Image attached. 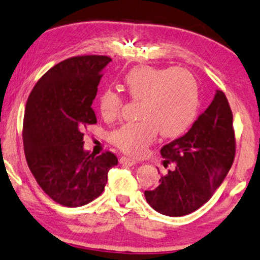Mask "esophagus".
Returning <instances> with one entry per match:
<instances>
[{
    "instance_id": "esophagus-1",
    "label": "esophagus",
    "mask_w": 260,
    "mask_h": 260,
    "mask_svg": "<svg viewBox=\"0 0 260 260\" xmlns=\"http://www.w3.org/2000/svg\"><path fill=\"white\" fill-rule=\"evenodd\" d=\"M119 161H120L121 166H135L136 164V160L135 159H131V158H127V157H121L120 159H119Z\"/></svg>"
}]
</instances>
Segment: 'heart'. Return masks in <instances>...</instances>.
<instances>
[{"label": "heart", "instance_id": "1", "mask_svg": "<svg viewBox=\"0 0 260 260\" xmlns=\"http://www.w3.org/2000/svg\"><path fill=\"white\" fill-rule=\"evenodd\" d=\"M129 97L140 102L139 121L112 131L111 142L125 153L140 155L157 139L181 135L190 127L200 107V88L192 73L184 68L135 67L124 76ZM123 108V97L107 88L100 94L99 109L107 120L117 118Z\"/></svg>", "mask_w": 260, "mask_h": 260}]
</instances>
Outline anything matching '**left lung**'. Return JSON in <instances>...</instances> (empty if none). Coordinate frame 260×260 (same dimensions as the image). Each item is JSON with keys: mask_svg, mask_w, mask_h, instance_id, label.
Segmentation results:
<instances>
[{"mask_svg": "<svg viewBox=\"0 0 260 260\" xmlns=\"http://www.w3.org/2000/svg\"><path fill=\"white\" fill-rule=\"evenodd\" d=\"M235 153L233 112L225 93L216 91L188 133L161 147L163 166L169 169L157 187L145 191L146 201L160 214H190L212 198L233 166Z\"/></svg>", "mask_w": 260, "mask_h": 260, "instance_id": "obj_1", "label": "left lung"}]
</instances>
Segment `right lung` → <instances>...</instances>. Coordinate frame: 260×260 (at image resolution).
I'll list each match as a JSON object with an SVG mask.
<instances>
[{
	"label": "right lung",
	"mask_w": 260,
	"mask_h": 260,
	"mask_svg": "<svg viewBox=\"0 0 260 260\" xmlns=\"http://www.w3.org/2000/svg\"><path fill=\"white\" fill-rule=\"evenodd\" d=\"M111 58L70 57L40 78L27 99L23 121L24 153L40 187L64 207L92 202L105 190L118 158L82 149L84 129L97 123L91 108L102 70Z\"/></svg>",
	"instance_id": "add662e5"
}]
</instances>
